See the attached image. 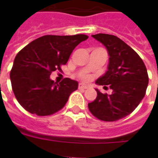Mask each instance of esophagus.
Segmentation results:
<instances>
[{
  "instance_id": "esophagus-1",
  "label": "esophagus",
  "mask_w": 158,
  "mask_h": 158,
  "mask_svg": "<svg viewBox=\"0 0 158 158\" xmlns=\"http://www.w3.org/2000/svg\"><path fill=\"white\" fill-rule=\"evenodd\" d=\"M79 89H88V85L85 84H83V83H80V84H79Z\"/></svg>"
}]
</instances>
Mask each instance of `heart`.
I'll use <instances>...</instances> for the list:
<instances>
[{
  "label": "heart",
  "instance_id": "heart-1",
  "mask_svg": "<svg viewBox=\"0 0 158 158\" xmlns=\"http://www.w3.org/2000/svg\"><path fill=\"white\" fill-rule=\"evenodd\" d=\"M82 79H84V80H89V77L88 75H84V76L82 77Z\"/></svg>",
  "mask_w": 158,
  "mask_h": 158
}]
</instances>
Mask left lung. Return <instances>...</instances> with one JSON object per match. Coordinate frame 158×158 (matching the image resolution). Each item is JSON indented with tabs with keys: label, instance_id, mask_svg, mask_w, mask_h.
<instances>
[{
	"label": "left lung",
	"instance_id": "obj_1",
	"mask_svg": "<svg viewBox=\"0 0 158 158\" xmlns=\"http://www.w3.org/2000/svg\"><path fill=\"white\" fill-rule=\"evenodd\" d=\"M92 37L109 54L107 70L96 84L106 89L108 85L112 93L103 94L96 89L98 96L88 106L99 120L115 121L130 115L143 98L148 84L147 69L139 56L116 36L98 33Z\"/></svg>",
	"mask_w": 158,
	"mask_h": 158
}]
</instances>
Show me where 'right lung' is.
I'll use <instances>...</instances> for the list:
<instances>
[{"label":"right lung","mask_w":158,"mask_h":158,"mask_svg":"<svg viewBox=\"0 0 158 158\" xmlns=\"http://www.w3.org/2000/svg\"><path fill=\"white\" fill-rule=\"evenodd\" d=\"M84 34L45 35L16 55L11 69V85L17 101L27 111L38 115H52L64 107L78 82L65 78L55 83L52 72L61 70L73 50L88 39Z\"/></svg>","instance_id":"obj_1"}]
</instances>
